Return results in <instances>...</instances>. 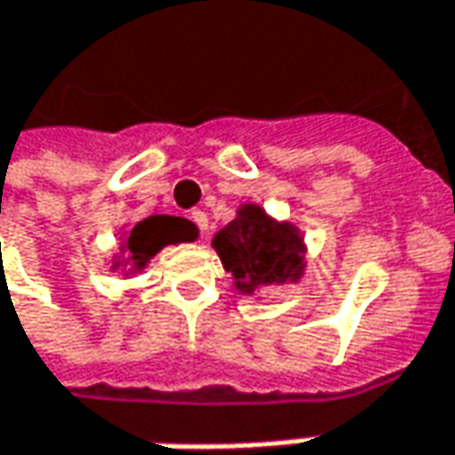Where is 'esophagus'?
I'll return each mask as SVG.
<instances>
[{
    "label": "esophagus",
    "instance_id": "esophagus-1",
    "mask_svg": "<svg viewBox=\"0 0 455 455\" xmlns=\"http://www.w3.org/2000/svg\"><path fill=\"white\" fill-rule=\"evenodd\" d=\"M190 220L197 225V230H200V233H203V235L207 233V215L203 212V210H192Z\"/></svg>",
    "mask_w": 455,
    "mask_h": 455
}]
</instances>
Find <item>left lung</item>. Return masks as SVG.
Masks as SVG:
<instances>
[{"instance_id":"left-lung-1","label":"left lung","mask_w":455,"mask_h":455,"mask_svg":"<svg viewBox=\"0 0 455 455\" xmlns=\"http://www.w3.org/2000/svg\"><path fill=\"white\" fill-rule=\"evenodd\" d=\"M212 245L235 288L252 295L263 285L295 283L303 275V237L291 222H275L263 207L243 205L237 218L215 235Z\"/></svg>"}]
</instances>
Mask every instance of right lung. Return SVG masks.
<instances>
[{"mask_svg": "<svg viewBox=\"0 0 455 455\" xmlns=\"http://www.w3.org/2000/svg\"><path fill=\"white\" fill-rule=\"evenodd\" d=\"M197 237V228L185 218H172V215H152L148 220L137 222L130 235L122 243L124 260L122 265H130V273L142 270L155 258L164 245L175 243H192ZM120 267V263H115Z\"/></svg>", "mask_w": 455, "mask_h": 455, "instance_id": "obj_1", "label": "right lung"}]
</instances>
